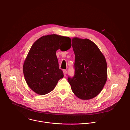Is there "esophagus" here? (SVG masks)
Wrapping results in <instances>:
<instances>
[{"instance_id":"34e87169","label":"esophagus","mask_w":130,"mask_h":130,"mask_svg":"<svg viewBox=\"0 0 130 130\" xmlns=\"http://www.w3.org/2000/svg\"><path fill=\"white\" fill-rule=\"evenodd\" d=\"M63 73H64V75L65 76H66V75H67V71H66V70H63Z\"/></svg>"}]
</instances>
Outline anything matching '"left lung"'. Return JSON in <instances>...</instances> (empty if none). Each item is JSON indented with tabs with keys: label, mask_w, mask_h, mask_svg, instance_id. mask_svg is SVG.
Masks as SVG:
<instances>
[{
	"label": "left lung",
	"mask_w": 130,
	"mask_h": 130,
	"mask_svg": "<svg viewBox=\"0 0 130 130\" xmlns=\"http://www.w3.org/2000/svg\"><path fill=\"white\" fill-rule=\"evenodd\" d=\"M72 46L75 54V76L68 81L73 94L82 100L98 95L107 80V63L98 46L87 39L75 37Z\"/></svg>",
	"instance_id": "1"
}]
</instances>
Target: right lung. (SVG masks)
<instances>
[{
    "label": "right lung",
    "instance_id": "right-lung-1",
    "mask_svg": "<svg viewBox=\"0 0 130 130\" xmlns=\"http://www.w3.org/2000/svg\"><path fill=\"white\" fill-rule=\"evenodd\" d=\"M71 46V39L57 34L44 35L31 46L23 65V73L28 86L40 95L51 92L64 77L59 68L57 51Z\"/></svg>",
    "mask_w": 130,
    "mask_h": 130
}]
</instances>
